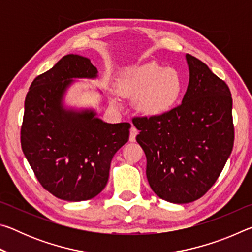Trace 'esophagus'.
I'll return each mask as SVG.
<instances>
[{
    "label": "esophagus",
    "mask_w": 252,
    "mask_h": 252,
    "mask_svg": "<svg viewBox=\"0 0 252 252\" xmlns=\"http://www.w3.org/2000/svg\"><path fill=\"white\" fill-rule=\"evenodd\" d=\"M138 133H139L138 129H136L135 126H131V129H130V141L131 142L135 141V136Z\"/></svg>",
    "instance_id": "esophagus-1"
}]
</instances>
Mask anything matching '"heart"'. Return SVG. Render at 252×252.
I'll list each match as a JSON object with an SVG mask.
<instances>
[{
	"mask_svg": "<svg viewBox=\"0 0 252 252\" xmlns=\"http://www.w3.org/2000/svg\"><path fill=\"white\" fill-rule=\"evenodd\" d=\"M125 96H135V104L147 116H161L171 110L182 92L178 72L150 62L127 70L118 83Z\"/></svg>",
	"mask_w": 252,
	"mask_h": 252,
	"instance_id": "heart-1",
	"label": "heart"
}]
</instances>
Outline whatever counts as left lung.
<instances>
[{
    "instance_id": "obj_1",
    "label": "left lung",
    "mask_w": 252,
    "mask_h": 252,
    "mask_svg": "<svg viewBox=\"0 0 252 252\" xmlns=\"http://www.w3.org/2000/svg\"><path fill=\"white\" fill-rule=\"evenodd\" d=\"M189 84L182 103L167 113L134 117L136 141L147 157V178L158 197L189 203L215 185L234 141L232 97L223 80L187 54Z\"/></svg>"
}]
</instances>
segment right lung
Listing matches in <instances>:
<instances>
[{
    "instance_id": "1",
    "label": "right lung",
    "mask_w": 252,
    "mask_h": 252,
    "mask_svg": "<svg viewBox=\"0 0 252 252\" xmlns=\"http://www.w3.org/2000/svg\"><path fill=\"white\" fill-rule=\"evenodd\" d=\"M90 59L63 57L37 75L25 97L21 146L41 186L66 201L92 199L104 189L113 156L129 140L131 125H110L92 111L76 113L61 100L73 78H95Z\"/></svg>"
}]
</instances>
